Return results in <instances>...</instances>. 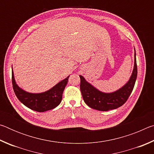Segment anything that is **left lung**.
Here are the masks:
<instances>
[{
	"label": "left lung",
	"instance_id": "1",
	"mask_svg": "<svg viewBox=\"0 0 154 154\" xmlns=\"http://www.w3.org/2000/svg\"><path fill=\"white\" fill-rule=\"evenodd\" d=\"M135 51V49H134ZM80 90L85 104L94 109L106 111L119 107L126 102L133 90L137 77L136 52H134V64L131 77L123 87L111 93H105L96 89L79 75Z\"/></svg>",
	"mask_w": 154,
	"mask_h": 154
}]
</instances>
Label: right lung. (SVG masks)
Instances as JSON below:
<instances>
[{"instance_id":"1","label":"right lung","mask_w":154,"mask_h":154,"mask_svg":"<svg viewBox=\"0 0 154 154\" xmlns=\"http://www.w3.org/2000/svg\"><path fill=\"white\" fill-rule=\"evenodd\" d=\"M69 76L46 92L37 94L30 93L22 90L16 84L12 68L13 88L17 98L26 106L35 111L44 112L54 109L61 103L62 94Z\"/></svg>"}]
</instances>
